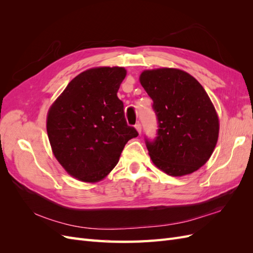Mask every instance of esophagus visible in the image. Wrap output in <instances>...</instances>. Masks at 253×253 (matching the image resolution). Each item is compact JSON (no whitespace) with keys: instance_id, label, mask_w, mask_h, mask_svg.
I'll return each instance as SVG.
<instances>
[{"instance_id":"obj_1","label":"esophagus","mask_w":253,"mask_h":253,"mask_svg":"<svg viewBox=\"0 0 253 253\" xmlns=\"http://www.w3.org/2000/svg\"><path fill=\"white\" fill-rule=\"evenodd\" d=\"M135 128L137 129V132H138L139 134L141 133V125L139 124V122H138V124H136V125H135Z\"/></svg>"}]
</instances>
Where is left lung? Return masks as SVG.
Wrapping results in <instances>:
<instances>
[{
  "instance_id": "1",
  "label": "left lung",
  "mask_w": 253,
  "mask_h": 253,
  "mask_svg": "<svg viewBox=\"0 0 253 253\" xmlns=\"http://www.w3.org/2000/svg\"><path fill=\"white\" fill-rule=\"evenodd\" d=\"M139 80L157 117L156 138L145 139L153 164L171 176L197 171L218 138V117L208 94L194 77L176 68L144 71Z\"/></svg>"
}]
</instances>
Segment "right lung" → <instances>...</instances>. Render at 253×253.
Here are the masks:
<instances>
[{"mask_svg":"<svg viewBox=\"0 0 253 253\" xmlns=\"http://www.w3.org/2000/svg\"><path fill=\"white\" fill-rule=\"evenodd\" d=\"M124 67H95L79 74L52 103L46 128L53 155L73 177L104 178L117 165L126 143L138 136L126 124L117 97Z\"/></svg>","mask_w":253,"mask_h":253,"instance_id":"right-lung-1","label":"right lung"}]
</instances>
